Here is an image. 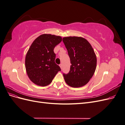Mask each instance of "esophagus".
Instances as JSON below:
<instances>
[{
  "instance_id": "esophagus-1",
  "label": "esophagus",
  "mask_w": 125,
  "mask_h": 125,
  "mask_svg": "<svg viewBox=\"0 0 125 125\" xmlns=\"http://www.w3.org/2000/svg\"><path fill=\"white\" fill-rule=\"evenodd\" d=\"M59 66H60V68H61V69H62V63H60V65H59Z\"/></svg>"
}]
</instances>
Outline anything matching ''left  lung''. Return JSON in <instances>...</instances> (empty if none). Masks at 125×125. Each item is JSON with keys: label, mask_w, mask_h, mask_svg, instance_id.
I'll list each match as a JSON object with an SVG mask.
<instances>
[{"label": "left lung", "mask_w": 125, "mask_h": 125, "mask_svg": "<svg viewBox=\"0 0 125 125\" xmlns=\"http://www.w3.org/2000/svg\"><path fill=\"white\" fill-rule=\"evenodd\" d=\"M70 59V71L63 73L66 83L79 88L88 83L96 66V57L89 42L81 37L69 36L62 39Z\"/></svg>", "instance_id": "left-lung-1"}]
</instances>
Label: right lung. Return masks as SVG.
Segmentation results:
<instances>
[{"label": "right lung", "mask_w": 125, "mask_h": 125, "mask_svg": "<svg viewBox=\"0 0 125 125\" xmlns=\"http://www.w3.org/2000/svg\"><path fill=\"white\" fill-rule=\"evenodd\" d=\"M59 36L44 34L34 41L25 57V68L29 78L34 83L40 86L50 84L61 70L55 62L54 49L61 42Z\"/></svg>", "instance_id": "obj_1"}]
</instances>
